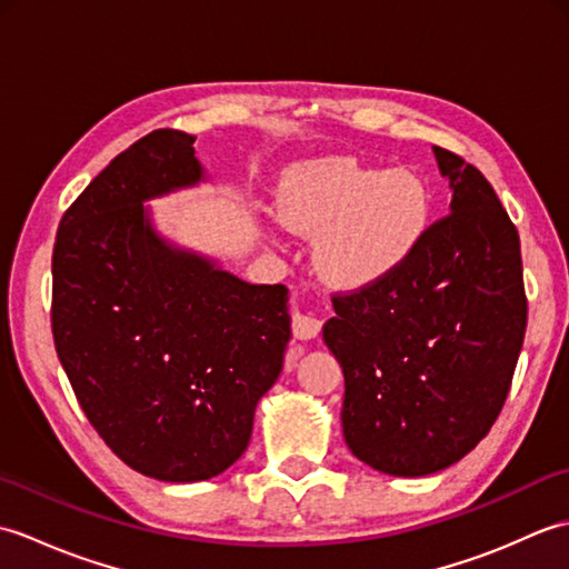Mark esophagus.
<instances>
[{
  "label": "esophagus",
  "mask_w": 569,
  "mask_h": 569,
  "mask_svg": "<svg viewBox=\"0 0 569 569\" xmlns=\"http://www.w3.org/2000/svg\"><path fill=\"white\" fill-rule=\"evenodd\" d=\"M291 328L298 340H312V337L320 335L322 320L318 316H310V312H296Z\"/></svg>",
  "instance_id": "obj_1"
}]
</instances>
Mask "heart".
<instances>
[{"label":"heart","mask_w":569,"mask_h":569,"mask_svg":"<svg viewBox=\"0 0 569 569\" xmlns=\"http://www.w3.org/2000/svg\"><path fill=\"white\" fill-rule=\"evenodd\" d=\"M278 214L316 238L318 271L340 288L381 281L403 266L430 227V192L408 168L377 171L357 159H318L288 168Z\"/></svg>","instance_id":"1"}]
</instances>
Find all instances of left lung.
Returning a JSON list of instances; mask_svg holds the SVG:
<instances>
[{
	"label": "left lung",
	"mask_w": 569,
	"mask_h": 569,
	"mask_svg": "<svg viewBox=\"0 0 569 569\" xmlns=\"http://www.w3.org/2000/svg\"><path fill=\"white\" fill-rule=\"evenodd\" d=\"M450 214L403 266L337 293L322 337L345 373L352 455L393 477H426L487 438L511 389L528 300L521 239L489 180L432 147Z\"/></svg>",
	"instance_id": "obj_1"
}]
</instances>
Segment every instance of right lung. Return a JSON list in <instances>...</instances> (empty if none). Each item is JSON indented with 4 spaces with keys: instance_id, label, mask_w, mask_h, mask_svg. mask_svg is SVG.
I'll use <instances>...</instances> for the list:
<instances>
[{
    "instance_id": "1",
    "label": "right lung",
    "mask_w": 569,
    "mask_h": 569,
    "mask_svg": "<svg viewBox=\"0 0 569 569\" xmlns=\"http://www.w3.org/2000/svg\"><path fill=\"white\" fill-rule=\"evenodd\" d=\"M196 137L156 129L66 210L51 328L78 403L107 447L161 481H202L244 455L283 369L288 288L253 286L168 244L143 202L196 186Z\"/></svg>"
}]
</instances>
